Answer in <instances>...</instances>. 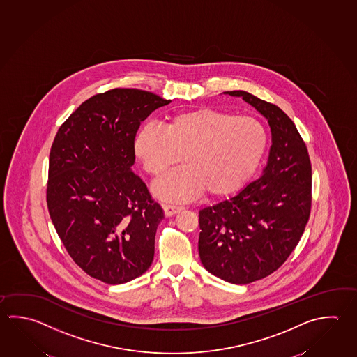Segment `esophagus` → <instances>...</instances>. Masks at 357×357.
I'll return each instance as SVG.
<instances>
[{
	"instance_id": "34e87169",
	"label": "esophagus",
	"mask_w": 357,
	"mask_h": 357,
	"mask_svg": "<svg viewBox=\"0 0 357 357\" xmlns=\"http://www.w3.org/2000/svg\"><path fill=\"white\" fill-rule=\"evenodd\" d=\"M165 217H172L182 211L183 207H175V206H162Z\"/></svg>"
}]
</instances>
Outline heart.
Instances as JSON below:
<instances>
[{
    "label": "heart",
    "mask_w": 357,
    "mask_h": 357,
    "mask_svg": "<svg viewBox=\"0 0 357 357\" xmlns=\"http://www.w3.org/2000/svg\"><path fill=\"white\" fill-rule=\"evenodd\" d=\"M266 145V131L254 117L202 107L169 116L162 128H140L134 154L154 178L165 174L182 155L184 167L153 187L158 198L179 203L204 190L223 197L243 188L261 162Z\"/></svg>",
    "instance_id": "heart-1"
}]
</instances>
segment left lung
Listing matches in <instances>:
<instances>
[{
  "instance_id": "1",
  "label": "left lung",
  "mask_w": 357,
  "mask_h": 357,
  "mask_svg": "<svg viewBox=\"0 0 357 357\" xmlns=\"http://www.w3.org/2000/svg\"><path fill=\"white\" fill-rule=\"evenodd\" d=\"M223 93L248 102L271 131L261 175L229 199L199 211L204 269L241 285L270 275L296 249L310 218L312 168L294 122L280 108L245 91Z\"/></svg>"
}]
</instances>
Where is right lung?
<instances>
[{
	"mask_svg": "<svg viewBox=\"0 0 357 357\" xmlns=\"http://www.w3.org/2000/svg\"><path fill=\"white\" fill-rule=\"evenodd\" d=\"M170 102L135 88L96 94L52 145L49 215L75 263L101 282H131L154 260L164 212L132 172L134 140L149 114Z\"/></svg>",
	"mask_w": 357,
	"mask_h": 357,
	"instance_id": "right-lung-1",
	"label": "right lung"
}]
</instances>
